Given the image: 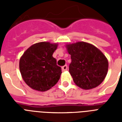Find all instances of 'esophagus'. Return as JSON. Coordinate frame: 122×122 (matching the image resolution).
<instances>
[{
  "label": "esophagus",
  "mask_w": 122,
  "mask_h": 122,
  "mask_svg": "<svg viewBox=\"0 0 122 122\" xmlns=\"http://www.w3.org/2000/svg\"><path fill=\"white\" fill-rule=\"evenodd\" d=\"M62 69H63V71L67 70V69H68V66H67V65H65V66H63L62 67Z\"/></svg>",
  "instance_id": "34e87169"
}]
</instances>
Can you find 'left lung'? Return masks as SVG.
<instances>
[{"instance_id": "1", "label": "left lung", "mask_w": 122, "mask_h": 122, "mask_svg": "<svg viewBox=\"0 0 122 122\" xmlns=\"http://www.w3.org/2000/svg\"><path fill=\"white\" fill-rule=\"evenodd\" d=\"M71 62L69 72L77 86L85 90L97 87L106 77L108 59L92 44L78 42L66 46Z\"/></svg>"}]
</instances>
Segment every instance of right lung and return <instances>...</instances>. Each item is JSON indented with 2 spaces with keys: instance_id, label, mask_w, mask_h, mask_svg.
<instances>
[{
  "instance_id": "add662e5",
  "label": "right lung",
  "mask_w": 122,
  "mask_h": 122,
  "mask_svg": "<svg viewBox=\"0 0 122 122\" xmlns=\"http://www.w3.org/2000/svg\"><path fill=\"white\" fill-rule=\"evenodd\" d=\"M57 44L39 42L30 47L20 60V70L24 81L31 89L46 91L56 85L62 71L52 54Z\"/></svg>"
}]
</instances>
